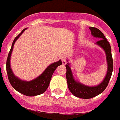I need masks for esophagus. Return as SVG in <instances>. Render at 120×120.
<instances>
[{"mask_svg":"<svg viewBox=\"0 0 120 120\" xmlns=\"http://www.w3.org/2000/svg\"><path fill=\"white\" fill-rule=\"evenodd\" d=\"M61 60H62V62L63 65H65L67 64V58L65 55H62L61 56Z\"/></svg>","mask_w":120,"mask_h":120,"instance_id":"obj_1","label":"esophagus"}]
</instances>
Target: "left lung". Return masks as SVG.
I'll list each match as a JSON object with an SVG mask.
<instances>
[{
    "instance_id": "left-lung-1",
    "label": "left lung",
    "mask_w": 120,
    "mask_h": 120,
    "mask_svg": "<svg viewBox=\"0 0 120 120\" xmlns=\"http://www.w3.org/2000/svg\"><path fill=\"white\" fill-rule=\"evenodd\" d=\"M89 29L91 31V34L94 37L99 38L100 39L97 41L96 44L102 47L105 52L108 62V71L105 78L100 84L96 86H88L75 81L73 77V74L69 66V64L68 63L65 65L67 68L66 78L68 89L75 96L84 99L93 98L103 92L109 83L113 71V59L109 43L99 29L93 27H89Z\"/></svg>"
}]
</instances>
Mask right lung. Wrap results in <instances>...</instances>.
Wrapping results in <instances>:
<instances>
[{
  "label": "right lung",
  "mask_w": 120,
  "mask_h": 120,
  "mask_svg": "<svg viewBox=\"0 0 120 120\" xmlns=\"http://www.w3.org/2000/svg\"><path fill=\"white\" fill-rule=\"evenodd\" d=\"M26 29H24L21 33H20L14 40L12 46L8 54L7 60H6V71L8 75V79L12 87L17 90L19 93L24 94L27 96H35L43 94L46 91L49 85L50 79L52 78L53 73L59 65L62 64V61L59 60L58 62L52 64L45 70L40 76L29 82L23 81L19 79L14 76L11 68L10 66V58L13 49L14 44L19 38V37L22 34V33Z\"/></svg>",
  "instance_id": "add662e5"
}]
</instances>
